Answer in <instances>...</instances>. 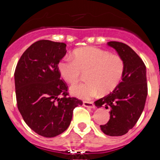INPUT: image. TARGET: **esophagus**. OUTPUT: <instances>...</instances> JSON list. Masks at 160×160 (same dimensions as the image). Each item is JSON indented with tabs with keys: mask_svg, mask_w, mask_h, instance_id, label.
Wrapping results in <instances>:
<instances>
[{
	"mask_svg": "<svg viewBox=\"0 0 160 160\" xmlns=\"http://www.w3.org/2000/svg\"><path fill=\"white\" fill-rule=\"evenodd\" d=\"M83 106L86 107H88V108H94L95 107V106H94L92 102H83Z\"/></svg>",
	"mask_w": 160,
	"mask_h": 160,
	"instance_id": "obj_1",
	"label": "esophagus"
}]
</instances>
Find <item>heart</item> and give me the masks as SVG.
Segmentation results:
<instances>
[{
  "label": "heart",
  "mask_w": 160,
  "mask_h": 160,
  "mask_svg": "<svg viewBox=\"0 0 160 160\" xmlns=\"http://www.w3.org/2000/svg\"><path fill=\"white\" fill-rule=\"evenodd\" d=\"M73 57H66L59 62L58 70L65 81L76 84L82 72L87 82L75 85L70 91L82 99H91L98 93H111L118 87L125 73V62L120 55L94 47L80 48L73 53Z\"/></svg>",
  "instance_id": "b5f03b06"
}]
</instances>
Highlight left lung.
<instances>
[{"label": "left lung", "mask_w": 160, "mask_h": 160, "mask_svg": "<svg viewBox=\"0 0 160 160\" xmlns=\"http://www.w3.org/2000/svg\"><path fill=\"white\" fill-rule=\"evenodd\" d=\"M125 62L122 82L112 92L94 102L97 107L110 109V119L100 125L104 134L121 136L132 129L144 109L148 95L146 66L130 46L118 42H110Z\"/></svg>", "instance_id": "left-lung-1"}]
</instances>
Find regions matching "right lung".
Instances as JSON below:
<instances>
[{
  "mask_svg": "<svg viewBox=\"0 0 160 160\" xmlns=\"http://www.w3.org/2000/svg\"><path fill=\"white\" fill-rule=\"evenodd\" d=\"M63 42L40 40L18 61L14 73L18 108L25 123L38 135L52 138L70 126L73 109L82 102L70 97L58 63L66 53Z\"/></svg>",
  "mask_w": 160,
  "mask_h": 160,
  "instance_id": "right-lung-1",
  "label": "right lung"
}]
</instances>
